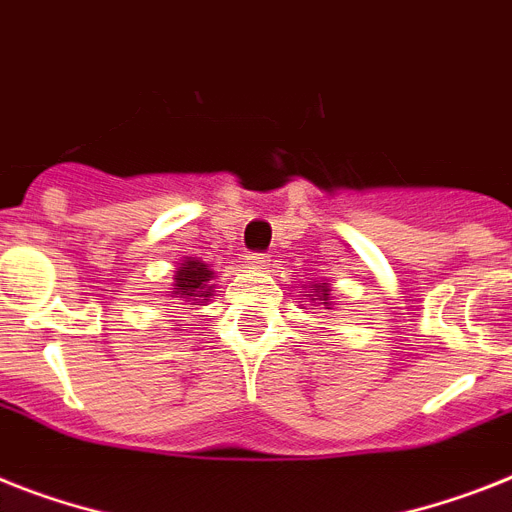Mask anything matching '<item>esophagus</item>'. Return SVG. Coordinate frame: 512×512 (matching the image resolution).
<instances>
[{
  "instance_id": "esophagus-1",
  "label": "esophagus",
  "mask_w": 512,
  "mask_h": 512,
  "mask_svg": "<svg viewBox=\"0 0 512 512\" xmlns=\"http://www.w3.org/2000/svg\"><path fill=\"white\" fill-rule=\"evenodd\" d=\"M246 261L251 269H266V266H269V256H266V253H248Z\"/></svg>"
}]
</instances>
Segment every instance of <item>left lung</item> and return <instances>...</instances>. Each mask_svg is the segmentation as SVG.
<instances>
[{
  "mask_svg": "<svg viewBox=\"0 0 512 512\" xmlns=\"http://www.w3.org/2000/svg\"><path fill=\"white\" fill-rule=\"evenodd\" d=\"M311 287H314V290H311V301H322L332 306V301H329V282H316V285Z\"/></svg>",
  "mask_w": 512,
  "mask_h": 512,
  "instance_id": "obj_1",
  "label": "left lung"
}]
</instances>
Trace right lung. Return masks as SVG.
<instances>
[{
    "label": "right lung",
    "instance_id": "right-lung-1",
    "mask_svg": "<svg viewBox=\"0 0 512 512\" xmlns=\"http://www.w3.org/2000/svg\"><path fill=\"white\" fill-rule=\"evenodd\" d=\"M211 280H214V272L204 261L198 259H185L183 264L177 266L175 282H172L170 293L177 301H188L190 306H204L209 301V295L214 293L211 290Z\"/></svg>",
    "mask_w": 512,
    "mask_h": 512
}]
</instances>
